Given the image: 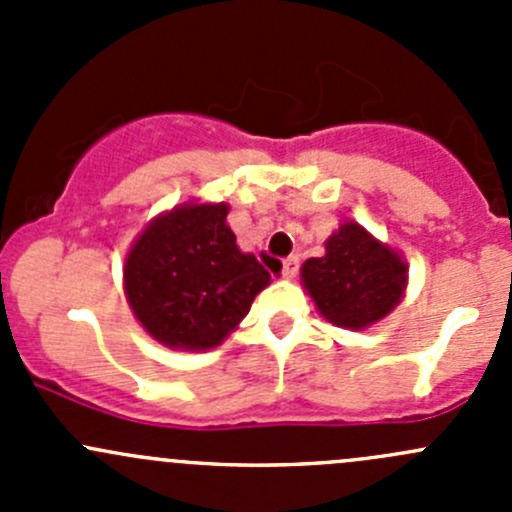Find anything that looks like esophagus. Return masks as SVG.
I'll return each instance as SVG.
<instances>
[{
	"label": "esophagus",
	"mask_w": 512,
	"mask_h": 512,
	"mask_svg": "<svg viewBox=\"0 0 512 512\" xmlns=\"http://www.w3.org/2000/svg\"><path fill=\"white\" fill-rule=\"evenodd\" d=\"M297 270H299V257L297 255L287 257V260L282 262V277H285V280H292V277L297 275Z\"/></svg>",
	"instance_id": "esophagus-1"
}]
</instances>
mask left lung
<instances>
[{
    "instance_id": "1",
    "label": "left lung",
    "mask_w": 512,
    "mask_h": 512,
    "mask_svg": "<svg viewBox=\"0 0 512 512\" xmlns=\"http://www.w3.org/2000/svg\"><path fill=\"white\" fill-rule=\"evenodd\" d=\"M299 275L329 324L359 332L399 307L409 285V262L356 220H342L324 242V255L304 262Z\"/></svg>"
}]
</instances>
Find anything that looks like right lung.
Masks as SVG:
<instances>
[{"instance_id": "1", "label": "right lung", "mask_w": 512, "mask_h": 512, "mask_svg": "<svg viewBox=\"0 0 512 512\" xmlns=\"http://www.w3.org/2000/svg\"><path fill=\"white\" fill-rule=\"evenodd\" d=\"M227 213V203L188 200L156 215L128 250V307L163 347H220L270 285V272L257 257L237 247Z\"/></svg>"}]
</instances>
